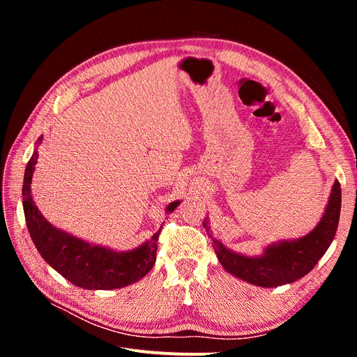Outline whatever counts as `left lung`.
Returning a JSON list of instances; mask_svg holds the SVG:
<instances>
[{
  "label": "left lung",
  "instance_id": "left-lung-1",
  "mask_svg": "<svg viewBox=\"0 0 357 357\" xmlns=\"http://www.w3.org/2000/svg\"><path fill=\"white\" fill-rule=\"evenodd\" d=\"M341 213V185L333 183L326 210L311 232L296 240H284L265 247L262 255L245 256L225 247L219 240H213V248L225 271L244 282L261 286L277 287L294 283L307 275L320 257L326 253L337 234ZM208 232V219L202 222Z\"/></svg>",
  "mask_w": 357,
  "mask_h": 357
}]
</instances>
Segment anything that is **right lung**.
<instances>
[{
    "label": "right lung",
    "instance_id": "right-lung-1",
    "mask_svg": "<svg viewBox=\"0 0 357 357\" xmlns=\"http://www.w3.org/2000/svg\"><path fill=\"white\" fill-rule=\"evenodd\" d=\"M41 139L43 135L37 139L34 153L26 165L22 188L26 228L41 257L68 282L83 289H121L142 280L156 262L160 229L134 250L116 252L110 247L77 238L47 222L31 195L32 174L38 159L37 147L41 144ZM178 204L180 201L171 202L167 207V214L174 211Z\"/></svg>",
    "mask_w": 357,
    "mask_h": 357
}]
</instances>
